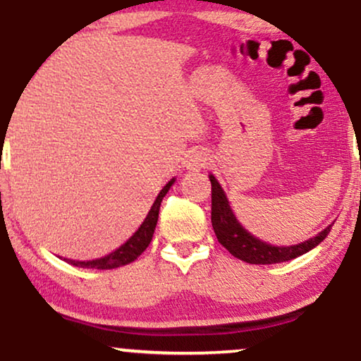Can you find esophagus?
Segmentation results:
<instances>
[{"label":"esophagus","instance_id":"1","mask_svg":"<svg viewBox=\"0 0 361 361\" xmlns=\"http://www.w3.org/2000/svg\"><path fill=\"white\" fill-rule=\"evenodd\" d=\"M207 163H209V154H207L204 149H198V151H193L188 156L186 166H188V169H200L205 168Z\"/></svg>","mask_w":361,"mask_h":361}]
</instances>
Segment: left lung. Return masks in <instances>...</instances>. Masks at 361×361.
I'll return each instance as SVG.
<instances>
[{
  "label": "left lung",
  "mask_w": 361,
  "mask_h": 361,
  "mask_svg": "<svg viewBox=\"0 0 361 361\" xmlns=\"http://www.w3.org/2000/svg\"><path fill=\"white\" fill-rule=\"evenodd\" d=\"M210 183H212V227L217 235L219 243L226 247L231 255L235 258L246 261L251 264H273L281 263L297 258V256L305 255V252L316 247L319 243L326 239V235L331 233V226L326 227L322 233H319L316 238L309 241L295 244V246H271L255 235H251L243 226L235 221L233 210H231L229 202L224 195L221 185L217 180L210 175Z\"/></svg>",
  "instance_id": "1"
}]
</instances>
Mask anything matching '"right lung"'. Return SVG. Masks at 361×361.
<instances>
[{"label":"right lung","instance_id":"right-lung-1","mask_svg":"<svg viewBox=\"0 0 361 361\" xmlns=\"http://www.w3.org/2000/svg\"><path fill=\"white\" fill-rule=\"evenodd\" d=\"M173 183H175V180L169 181V183L164 186L163 190H161L159 195H157L156 202L151 207V210H149L146 221H144L142 226L139 227L137 233L132 235V238L128 239L126 244H122V246H120L117 251L110 252V255L105 256V258L93 259V261H73V259H66V261L74 264V267H80V268L114 270V268H120V267H123V264H128V263H132V261L137 259L139 256L142 255L144 251H146L149 243H151L152 234H154L156 224H157V215H159L161 202H163L164 195L168 193L169 186H171Z\"/></svg>","mask_w":361,"mask_h":361}]
</instances>
